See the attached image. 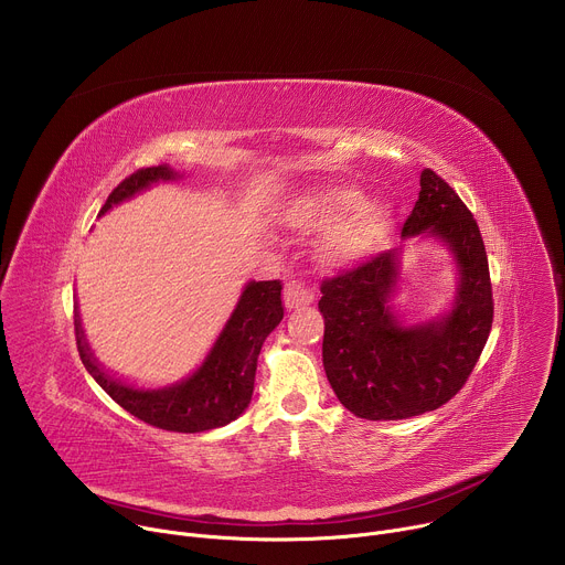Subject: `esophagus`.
I'll use <instances>...</instances> for the list:
<instances>
[{"instance_id":"1","label":"esophagus","mask_w":565,"mask_h":565,"mask_svg":"<svg viewBox=\"0 0 565 565\" xmlns=\"http://www.w3.org/2000/svg\"><path fill=\"white\" fill-rule=\"evenodd\" d=\"M312 299H315V292L308 286L299 284V281H290L284 288V303H286L288 310L303 308V306L312 303Z\"/></svg>"}]
</instances>
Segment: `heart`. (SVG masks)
<instances>
[{
	"label": "heart",
	"instance_id": "obj_1",
	"mask_svg": "<svg viewBox=\"0 0 565 565\" xmlns=\"http://www.w3.org/2000/svg\"><path fill=\"white\" fill-rule=\"evenodd\" d=\"M288 223L308 234L335 227L327 253L333 262H351L373 248L388 227V212L382 205H364L360 190L331 185L297 199L288 212Z\"/></svg>",
	"mask_w": 565,
	"mask_h": 565
}]
</instances>
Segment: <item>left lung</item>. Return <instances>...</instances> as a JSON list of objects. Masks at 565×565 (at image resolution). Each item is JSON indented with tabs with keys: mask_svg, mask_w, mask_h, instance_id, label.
Masks as SVG:
<instances>
[{
	"mask_svg": "<svg viewBox=\"0 0 565 565\" xmlns=\"http://www.w3.org/2000/svg\"><path fill=\"white\" fill-rule=\"evenodd\" d=\"M438 236L456 257L460 284L440 321L402 327L388 306L399 253L384 250L321 281L327 377L342 405L366 420H402L434 412L467 382L492 331L494 299L488 253L476 218L434 170L402 236Z\"/></svg>",
	"mask_w": 565,
	"mask_h": 565,
	"instance_id": "1",
	"label": "left lung"
}]
</instances>
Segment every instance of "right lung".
I'll return each mask as SVG.
<instances>
[{
  "label": "right lung",
  "mask_w": 565,
  "mask_h": 565,
  "mask_svg": "<svg viewBox=\"0 0 565 565\" xmlns=\"http://www.w3.org/2000/svg\"><path fill=\"white\" fill-rule=\"evenodd\" d=\"M172 179H179V174L168 166L136 170L109 194L100 214L151 183ZM281 319V281H250L203 366L188 380L158 391L134 388L107 375L79 329V319H75V338L85 369L125 412L158 429L199 434L223 427L246 412L255 388L262 344Z\"/></svg>",
  "instance_id": "1"
}]
</instances>
